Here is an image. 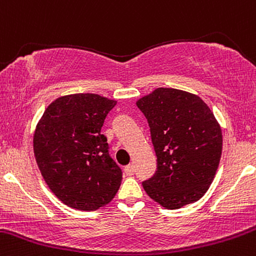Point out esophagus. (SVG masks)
<instances>
[{
    "instance_id": "34e87169",
    "label": "esophagus",
    "mask_w": 256,
    "mask_h": 256,
    "mask_svg": "<svg viewBox=\"0 0 256 256\" xmlns=\"http://www.w3.org/2000/svg\"><path fill=\"white\" fill-rule=\"evenodd\" d=\"M134 170H136V168H134V165L133 164H129V165H127V166L124 168V172H126V175H128V176H132L134 174Z\"/></svg>"
}]
</instances>
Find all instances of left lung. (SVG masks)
Here are the masks:
<instances>
[{"instance_id":"1","label":"left lung","mask_w":256,"mask_h":256,"mask_svg":"<svg viewBox=\"0 0 256 256\" xmlns=\"http://www.w3.org/2000/svg\"><path fill=\"white\" fill-rule=\"evenodd\" d=\"M150 127L156 171L143 182L150 198L170 210L196 202L214 178L222 130L198 96L159 88L136 102Z\"/></svg>"}]
</instances>
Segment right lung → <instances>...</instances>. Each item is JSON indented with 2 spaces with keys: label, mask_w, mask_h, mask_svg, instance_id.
Instances as JSON below:
<instances>
[{
  "label": "right lung",
  "mask_w": 256,
  "mask_h": 256,
  "mask_svg": "<svg viewBox=\"0 0 256 256\" xmlns=\"http://www.w3.org/2000/svg\"><path fill=\"white\" fill-rule=\"evenodd\" d=\"M117 102L94 94L62 96L49 104L36 128L34 155L46 185L71 208L96 210L108 204L122 168L101 134Z\"/></svg>",
  "instance_id": "1"
}]
</instances>
